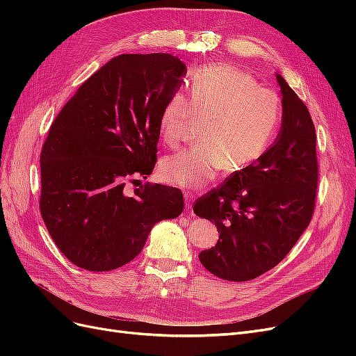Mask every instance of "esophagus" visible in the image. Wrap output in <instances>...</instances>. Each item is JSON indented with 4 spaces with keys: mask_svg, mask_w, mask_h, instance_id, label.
Wrapping results in <instances>:
<instances>
[{
    "mask_svg": "<svg viewBox=\"0 0 356 356\" xmlns=\"http://www.w3.org/2000/svg\"><path fill=\"white\" fill-rule=\"evenodd\" d=\"M184 199H186V208L191 209V204H193V202H195V195H193V193H190V191H187L184 195Z\"/></svg>",
    "mask_w": 356,
    "mask_h": 356,
    "instance_id": "esophagus-1",
    "label": "esophagus"
}]
</instances>
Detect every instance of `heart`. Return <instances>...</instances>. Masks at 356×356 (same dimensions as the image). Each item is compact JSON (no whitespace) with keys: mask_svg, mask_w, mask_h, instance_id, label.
<instances>
[{"mask_svg":"<svg viewBox=\"0 0 356 356\" xmlns=\"http://www.w3.org/2000/svg\"><path fill=\"white\" fill-rule=\"evenodd\" d=\"M281 122V101L245 71L212 63L191 75L188 98L170 95L160 114V132L178 148L202 123V143L163 159L160 177L170 186L199 188L220 169L241 170L261 157Z\"/></svg>","mask_w":356,"mask_h":356,"instance_id":"b5f03b06","label":"heart"}]
</instances>
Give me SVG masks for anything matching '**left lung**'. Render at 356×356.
I'll return each mask as SVG.
<instances>
[{
	"label": "left lung",
	"mask_w": 356,
	"mask_h": 356,
	"mask_svg": "<svg viewBox=\"0 0 356 356\" xmlns=\"http://www.w3.org/2000/svg\"><path fill=\"white\" fill-rule=\"evenodd\" d=\"M277 81L284 115L275 144L193 207L220 233L217 245L199 254L200 263L225 281H251L277 266L315 212L319 179L315 124L282 75Z\"/></svg>",
	"instance_id": "1"
}]
</instances>
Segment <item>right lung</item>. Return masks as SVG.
Returning <instances> with one entry per match:
<instances>
[{
    "instance_id": "add662e5",
    "label": "right lung",
    "mask_w": 356,
    "mask_h": 356,
    "mask_svg": "<svg viewBox=\"0 0 356 356\" xmlns=\"http://www.w3.org/2000/svg\"><path fill=\"white\" fill-rule=\"evenodd\" d=\"M186 65L168 53L118 55L86 80L51 123L41 148L40 212L60 252L90 272H110L141 252L161 220L177 218L184 196L126 181L157 161L160 114Z\"/></svg>"
}]
</instances>
